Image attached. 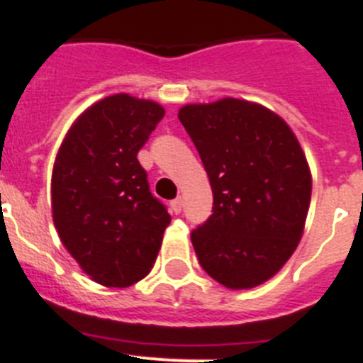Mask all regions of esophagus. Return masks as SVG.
<instances>
[{"instance_id": "34e87169", "label": "esophagus", "mask_w": 363, "mask_h": 363, "mask_svg": "<svg viewBox=\"0 0 363 363\" xmlns=\"http://www.w3.org/2000/svg\"><path fill=\"white\" fill-rule=\"evenodd\" d=\"M172 211H174L175 215H179L182 211V199H175V201H172Z\"/></svg>"}]
</instances>
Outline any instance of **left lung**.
<instances>
[{"instance_id": "left-lung-1", "label": "left lung", "mask_w": 363, "mask_h": 363, "mask_svg": "<svg viewBox=\"0 0 363 363\" xmlns=\"http://www.w3.org/2000/svg\"><path fill=\"white\" fill-rule=\"evenodd\" d=\"M179 119L213 191V213L191 231L199 262L230 289L260 286L302 238L313 184L302 146L282 117L251 101L184 104Z\"/></svg>"}]
</instances>
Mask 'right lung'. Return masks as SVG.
Listing matches in <instances>:
<instances>
[{"instance_id":"add662e5","label":"right lung","mask_w":363,"mask_h":363,"mask_svg":"<svg viewBox=\"0 0 363 363\" xmlns=\"http://www.w3.org/2000/svg\"><path fill=\"white\" fill-rule=\"evenodd\" d=\"M162 117L155 101L104 97L74 121L55 157L54 226L81 269L106 287L148 275L172 220L137 161Z\"/></svg>"}]
</instances>
